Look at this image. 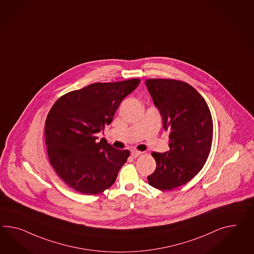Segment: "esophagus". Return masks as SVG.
I'll return each mask as SVG.
<instances>
[{"mask_svg":"<svg viewBox=\"0 0 254 254\" xmlns=\"http://www.w3.org/2000/svg\"><path fill=\"white\" fill-rule=\"evenodd\" d=\"M143 153L142 152H140V151H136V150H133V151H131V153H130V156H132L133 158H136L138 156H141Z\"/></svg>","mask_w":254,"mask_h":254,"instance_id":"1","label":"esophagus"}]
</instances>
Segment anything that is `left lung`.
<instances>
[{
    "instance_id": "8db88e82",
    "label": "left lung",
    "mask_w": 254,
    "mask_h": 254,
    "mask_svg": "<svg viewBox=\"0 0 254 254\" xmlns=\"http://www.w3.org/2000/svg\"><path fill=\"white\" fill-rule=\"evenodd\" d=\"M145 85L170 130L165 153H152L156 170L147 177L154 188L169 190L190 182L206 162L213 138V120L204 98L187 83L148 79Z\"/></svg>"
}]
</instances>
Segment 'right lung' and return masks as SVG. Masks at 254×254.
<instances>
[{
  "label": "right lung",
  "instance_id": "right-lung-1",
  "mask_svg": "<svg viewBox=\"0 0 254 254\" xmlns=\"http://www.w3.org/2000/svg\"><path fill=\"white\" fill-rule=\"evenodd\" d=\"M140 79L96 83L69 92L52 106L45 123L47 152L52 168L68 186L84 194L110 188L130 156L97 133L111 124L124 98Z\"/></svg>",
  "mask_w": 254,
  "mask_h": 254
}]
</instances>
